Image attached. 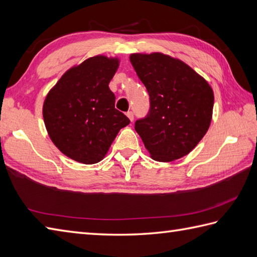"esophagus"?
Instances as JSON below:
<instances>
[{
  "label": "esophagus",
  "mask_w": 257,
  "mask_h": 257,
  "mask_svg": "<svg viewBox=\"0 0 257 257\" xmlns=\"http://www.w3.org/2000/svg\"><path fill=\"white\" fill-rule=\"evenodd\" d=\"M126 115L130 119V121H134V112L133 111H128Z\"/></svg>",
  "instance_id": "1"
}]
</instances>
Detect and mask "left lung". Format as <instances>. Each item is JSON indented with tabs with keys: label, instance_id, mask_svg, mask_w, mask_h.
Masks as SVG:
<instances>
[{
	"label": "left lung",
	"instance_id": "1",
	"mask_svg": "<svg viewBox=\"0 0 257 257\" xmlns=\"http://www.w3.org/2000/svg\"><path fill=\"white\" fill-rule=\"evenodd\" d=\"M150 96V110L135 129L153 160L172 162L198 145L210 126L213 91L180 59L161 52L130 55Z\"/></svg>",
	"mask_w": 257,
	"mask_h": 257
}]
</instances>
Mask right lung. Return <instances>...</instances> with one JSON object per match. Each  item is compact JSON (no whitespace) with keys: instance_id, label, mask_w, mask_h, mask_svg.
I'll list each match as a JSON object with an SVG mask.
<instances>
[{"instance_id":"obj_1","label":"right lung","mask_w":257,"mask_h":257,"mask_svg":"<svg viewBox=\"0 0 257 257\" xmlns=\"http://www.w3.org/2000/svg\"><path fill=\"white\" fill-rule=\"evenodd\" d=\"M116 57L95 56L70 68L44 101L43 116L51 141L64 156L83 164L103 160L119 130L130 120L115 108L109 82Z\"/></svg>"}]
</instances>
